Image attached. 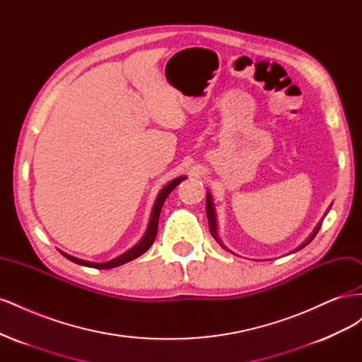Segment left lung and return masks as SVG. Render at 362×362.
Returning a JSON list of instances; mask_svg holds the SVG:
<instances>
[{
    "instance_id": "left-lung-1",
    "label": "left lung",
    "mask_w": 362,
    "mask_h": 362,
    "mask_svg": "<svg viewBox=\"0 0 362 362\" xmlns=\"http://www.w3.org/2000/svg\"><path fill=\"white\" fill-rule=\"evenodd\" d=\"M205 204H206V217H208V225H210V233H211V235L216 238V242L221 245L222 247H225L223 245H222V242H221V238H218V235H217V222H216V211H214V206H213V199H211V193L210 192H206V201H205ZM320 226H322V222L315 226V229L313 231V234L305 240V242L296 249V250H300L302 247H305L306 245H308L311 240L317 235V233H319V229H320ZM226 249V247H225ZM296 250H293V252H296Z\"/></svg>"
}]
</instances>
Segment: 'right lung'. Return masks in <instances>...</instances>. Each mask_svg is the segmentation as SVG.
<instances>
[{
  "label": "right lung",
  "mask_w": 362,
  "mask_h": 362,
  "mask_svg": "<svg viewBox=\"0 0 362 362\" xmlns=\"http://www.w3.org/2000/svg\"><path fill=\"white\" fill-rule=\"evenodd\" d=\"M185 180V177H178L175 178L173 181H170L169 184L164 185V187L161 189V192L158 193L157 199H156V204L154 206H152V213H151V218H149V223H148V229L145 235L141 237L140 242L131 247L129 250H127L125 254L119 255L110 261L107 262H90V261H84V259H80V258H75V257H71L68 254H64V252H62L63 257H66L68 259H71L72 262H75V264H80V266H86V267H93V269H113V267H117V266H122L125 264V262L134 259L137 257H140L141 254H145V252L152 246V243H154V240L157 237V229H158V217H160V211H161V206L164 204V201H166L168 196L170 194V192L177 187V185Z\"/></svg>",
  "instance_id": "right-lung-1"
}]
</instances>
